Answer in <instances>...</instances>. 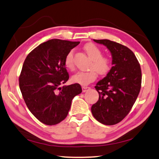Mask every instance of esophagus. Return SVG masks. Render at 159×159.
Here are the masks:
<instances>
[{
	"mask_svg": "<svg viewBox=\"0 0 159 159\" xmlns=\"http://www.w3.org/2000/svg\"><path fill=\"white\" fill-rule=\"evenodd\" d=\"M89 89H90L89 87H85V86H83V87H82V91H83V93L86 92V91H87L88 90H89Z\"/></svg>",
	"mask_w": 159,
	"mask_h": 159,
	"instance_id": "1",
	"label": "esophagus"
}]
</instances>
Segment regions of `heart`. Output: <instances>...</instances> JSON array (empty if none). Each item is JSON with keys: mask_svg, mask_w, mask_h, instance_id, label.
I'll return each mask as SVG.
<instances>
[{"mask_svg": "<svg viewBox=\"0 0 159 159\" xmlns=\"http://www.w3.org/2000/svg\"><path fill=\"white\" fill-rule=\"evenodd\" d=\"M84 50L88 57L92 60L88 71H80L71 77V81L81 85H87L94 81L97 78V73L102 76L108 74L111 68V60L109 57L102 56V52L99 48L93 43H87L84 45ZM73 51H69L67 54L64 64L67 69L72 70L74 64L73 60Z\"/></svg>", "mask_w": 159, "mask_h": 159, "instance_id": "heart-1", "label": "heart"}]
</instances>
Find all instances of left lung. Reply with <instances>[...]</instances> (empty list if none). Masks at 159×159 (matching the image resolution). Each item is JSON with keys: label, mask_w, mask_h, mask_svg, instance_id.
I'll return each instance as SVG.
<instances>
[{"label": "left lung", "mask_w": 159, "mask_h": 159, "mask_svg": "<svg viewBox=\"0 0 159 159\" xmlns=\"http://www.w3.org/2000/svg\"><path fill=\"white\" fill-rule=\"evenodd\" d=\"M93 41L110 51L113 66L96 84L99 99L91 111L99 123L115 125L128 114L138 98L142 83L140 65L133 51L126 46L107 39Z\"/></svg>", "instance_id": "8db88e82"}]
</instances>
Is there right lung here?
<instances>
[{"mask_svg": "<svg viewBox=\"0 0 159 159\" xmlns=\"http://www.w3.org/2000/svg\"><path fill=\"white\" fill-rule=\"evenodd\" d=\"M80 43L51 39L40 44L25 59L19 79L24 100L29 111L45 125H53L66 117L79 84L61 85L69 79L64 60Z\"/></svg>", "mask_w": 159, "mask_h": 159, "instance_id": "1", "label": "right lung"}]
</instances>
